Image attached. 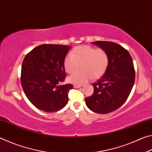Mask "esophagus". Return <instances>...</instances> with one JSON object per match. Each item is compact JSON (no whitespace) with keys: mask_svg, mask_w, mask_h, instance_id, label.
Wrapping results in <instances>:
<instances>
[{"mask_svg":"<svg viewBox=\"0 0 152 152\" xmlns=\"http://www.w3.org/2000/svg\"><path fill=\"white\" fill-rule=\"evenodd\" d=\"M80 87H82V85H77V84H75V85H74V88H80Z\"/></svg>","mask_w":152,"mask_h":152,"instance_id":"obj_1","label":"esophagus"}]
</instances>
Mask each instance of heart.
<instances>
[{"label": "heart", "instance_id": "heart-1", "mask_svg": "<svg viewBox=\"0 0 152 152\" xmlns=\"http://www.w3.org/2000/svg\"><path fill=\"white\" fill-rule=\"evenodd\" d=\"M109 63V57L105 50L81 45L74 48L71 55L66 56L64 65L65 70L70 74L78 71L80 66L82 71L70 76L68 80L74 84H82L91 78L95 80L101 77Z\"/></svg>", "mask_w": 152, "mask_h": 152}]
</instances>
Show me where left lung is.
Segmentation results:
<instances>
[{
	"mask_svg": "<svg viewBox=\"0 0 152 152\" xmlns=\"http://www.w3.org/2000/svg\"><path fill=\"white\" fill-rule=\"evenodd\" d=\"M107 51L109 63L103 76L92 84L94 92L86 97V106L99 114H107L122 106L129 96L135 82L132 56L121 45L111 42H92Z\"/></svg>",
	"mask_w": 152,
	"mask_h": 152,
	"instance_id": "left-lung-1",
	"label": "left lung"
}]
</instances>
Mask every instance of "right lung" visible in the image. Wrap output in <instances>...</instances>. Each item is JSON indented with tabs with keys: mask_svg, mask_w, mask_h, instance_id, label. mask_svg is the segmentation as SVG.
Returning a JSON list of instances; mask_svg holds the SVG:
<instances>
[{
	"mask_svg": "<svg viewBox=\"0 0 152 152\" xmlns=\"http://www.w3.org/2000/svg\"><path fill=\"white\" fill-rule=\"evenodd\" d=\"M70 46L43 44L25 56L21 66L20 82L25 95L43 111L60 110L68 102L73 85H60L66 78L64 60Z\"/></svg>",
	"mask_w": 152,
	"mask_h": 152,
	"instance_id": "right-lung-1",
	"label": "right lung"
}]
</instances>
